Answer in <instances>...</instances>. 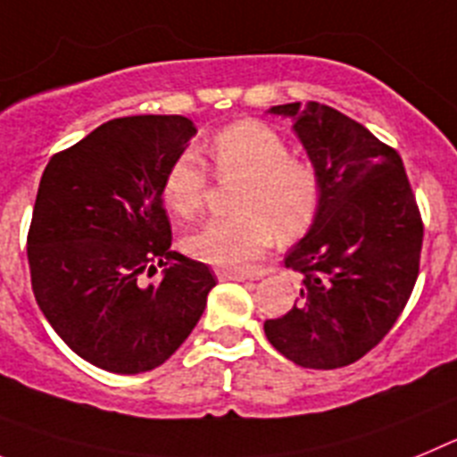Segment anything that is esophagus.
Segmentation results:
<instances>
[{"label":"esophagus","instance_id":"obj_1","mask_svg":"<svg viewBox=\"0 0 457 457\" xmlns=\"http://www.w3.org/2000/svg\"><path fill=\"white\" fill-rule=\"evenodd\" d=\"M216 278H219L220 282H225V279H234V282H244V279H248V275H245V273H238V270L216 269Z\"/></svg>","mask_w":457,"mask_h":457}]
</instances>
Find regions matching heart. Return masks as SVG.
I'll return each instance as SVG.
<instances>
[{
    "instance_id": "heart-1",
    "label": "heart",
    "mask_w": 457,
    "mask_h": 457,
    "mask_svg": "<svg viewBox=\"0 0 457 457\" xmlns=\"http://www.w3.org/2000/svg\"><path fill=\"white\" fill-rule=\"evenodd\" d=\"M212 162L220 178L244 179L237 216L212 219L184 238L193 259L216 269L248 270L269 253L275 232L298 237L319 209L320 182L310 162L291 157L287 141L273 127L244 120L225 127L212 143ZM209 178L193 152L172 162L163 178V203L178 216L203 209Z\"/></svg>"
}]
</instances>
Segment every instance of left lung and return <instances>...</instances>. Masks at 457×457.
I'll list each match as a JSON object with an SVG mask.
<instances>
[{"mask_svg":"<svg viewBox=\"0 0 457 457\" xmlns=\"http://www.w3.org/2000/svg\"><path fill=\"white\" fill-rule=\"evenodd\" d=\"M291 118L320 182L310 229L287 253L300 298L264 323L278 353L305 369H339L378 346L419 275L423 225L398 152L319 102L270 106Z\"/></svg>","mask_w":457,"mask_h":457,"instance_id":"obj_1","label":"left lung"}]
</instances>
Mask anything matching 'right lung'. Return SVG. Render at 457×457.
<instances>
[{
    "mask_svg": "<svg viewBox=\"0 0 457 457\" xmlns=\"http://www.w3.org/2000/svg\"><path fill=\"white\" fill-rule=\"evenodd\" d=\"M195 125L184 116L116 118L45 168L29 228L31 289L49 326L111 373L157 369L184 344L216 287L170 250L163 178ZM164 270L159 286L140 275Z\"/></svg>",
    "mask_w": 457,
    "mask_h": 457,
    "instance_id": "right-lung-1",
    "label": "right lung"
}]
</instances>
